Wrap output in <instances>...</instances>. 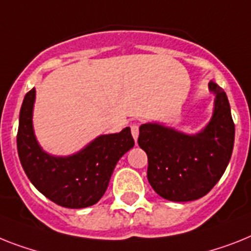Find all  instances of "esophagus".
I'll return each mask as SVG.
<instances>
[{
  "label": "esophagus",
  "instance_id": "34e87169",
  "mask_svg": "<svg viewBox=\"0 0 251 251\" xmlns=\"http://www.w3.org/2000/svg\"><path fill=\"white\" fill-rule=\"evenodd\" d=\"M130 132H132V136H133L134 140L137 141V138H138V124H132V126H130Z\"/></svg>",
  "mask_w": 251,
  "mask_h": 251
}]
</instances>
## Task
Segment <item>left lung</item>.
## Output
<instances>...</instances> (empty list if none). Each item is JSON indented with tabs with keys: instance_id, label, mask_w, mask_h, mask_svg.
Wrapping results in <instances>:
<instances>
[{
	"instance_id": "8db88e82",
	"label": "left lung",
	"mask_w": 251,
	"mask_h": 251,
	"mask_svg": "<svg viewBox=\"0 0 251 251\" xmlns=\"http://www.w3.org/2000/svg\"><path fill=\"white\" fill-rule=\"evenodd\" d=\"M214 111L208 126L186 134L158 123L140 127L138 145L148 154V179L154 191L171 201H192L208 194L228 165L235 142V124L228 99L217 83Z\"/></svg>"
}]
</instances>
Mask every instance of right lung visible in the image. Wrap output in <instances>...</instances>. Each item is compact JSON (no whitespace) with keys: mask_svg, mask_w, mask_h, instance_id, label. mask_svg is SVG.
<instances>
[{"mask_svg":"<svg viewBox=\"0 0 251 251\" xmlns=\"http://www.w3.org/2000/svg\"><path fill=\"white\" fill-rule=\"evenodd\" d=\"M36 90L24 97L16 136L18 154L29 181L55 204L70 209L96 204L106 191L118 160L134 146L129 128L102 134L70 156H52L41 149L33 130Z\"/></svg>","mask_w":251,"mask_h":251,"instance_id":"right-lung-1","label":"right lung"}]
</instances>
